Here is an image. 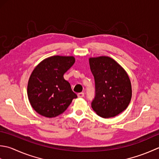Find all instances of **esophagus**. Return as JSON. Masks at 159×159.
<instances>
[{
	"instance_id": "obj_1",
	"label": "esophagus",
	"mask_w": 159,
	"mask_h": 159,
	"mask_svg": "<svg viewBox=\"0 0 159 159\" xmlns=\"http://www.w3.org/2000/svg\"><path fill=\"white\" fill-rule=\"evenodd\" d=\"M84 96V93H80L77 94V97H78V98H83Z\"/></svg>"
}]
</instances>
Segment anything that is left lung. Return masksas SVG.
I'll use <instances>...</instances> for the list:
<instances>
[{
    "label": "left lung",
    "mask_w": 159,
    "mask_h": 159,
    "mask_svg": "<svg viewBox=\"0 0 159 159\" xmlns=\"http://www.w3.org/2000/svg\"><path fill=\"white\" fill-rule=\"evenodd\" d=\"M95 82L93 111L102 118L118 115L127 108L132 98V86L128 73L108 56L89 58Z\"/></svg>",
    "instance_id": "8db88e82"
}]
</instances>
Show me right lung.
<instances>
[{"instance_id":"1","label":"right lung","mask_w":159,"mask_h":159,"mask_svg":"<svg viewBox=\"0 0 159 159\" xmlns=\"http://www.w3.org/2000/svg\"><path fill=\"white\" fill-rule=\"evenodd\" d=\"M75 61L73 56H54L40 61L30 77L27 95L38 114L52 118L67 109L77 96L71 89L64 74Z\"/></svg>"}]
</instances>
